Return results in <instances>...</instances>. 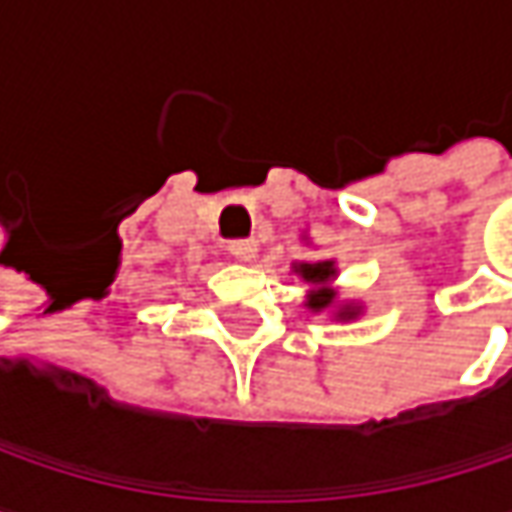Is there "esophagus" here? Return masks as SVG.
Returning <instances> with one entry per match:
<instances>
[{
	"label": "esophagus",
	"instance_id": "1",
	"mask_svg": "<svg viewBox=\"0 0 512 512\" xmlns=\"http://www.w3.org/2000/svg\"><path fill=\"white\" fill-rule=\"evenodd\" d=\"M228 249H231V255L240 257V260H255L257 252H260V243H257L255 237L252 240H234Z\"/></svg>",
	"mask_w": 512,
	"mask_h": 512
}]
</instances>
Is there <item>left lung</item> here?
Segmentation results:
<instances>
[{"instance_id": "left-lung-1", "label": "left lung", "mask_w": 512, "mask_h": 512, "mask_svg": "<svg viewBox=\"0 0 512 512\" xmlns=\"http://www.w3.org/2000/svg\"><path fill=\"white\" fill-rule=\"evenodd\" d=\"M293 272L308 284L305 293V308L311 314H332V320L350 323L364 314V305L358 299H341L335 278H338V263L335 260H299L293 263Z\"/></svg>"}]
</instances>
